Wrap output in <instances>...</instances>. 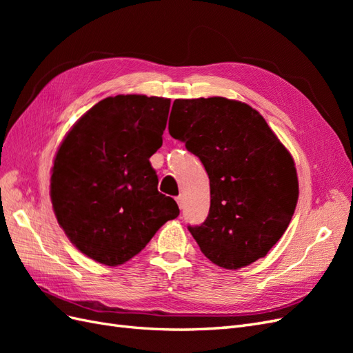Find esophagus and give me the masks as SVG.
Returning a JSON list of instances; mask_svg holds the SVG:
<instances>
[{"label": "esophagus", "instance_id": "obj_1", "mask_svg": "<svg viewBox=\"0 0 353 353\" xmlns=\"http://www.w3.org/2000/svg\"><path fill=\"white\" fill-rule=\"evenodd\" d=\"M176 203H178V206H179V209H183L184 208V196H178L176 197Z\"/></svg>", "mask_w": 353, "mask_h": 353}]
</instances>
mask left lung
Here are the masks:
<instances>
[{"label": "left lung", "instance_id": "left-lung-1", "mask_svg": "<svg viewBox=\"0 0 353 353\" xmlns=\"http://www.w3.org/2000/svg\"><path fill=\"white\" fill-rule=\"evenodd\" d=\"M169 134L185 143L210 183L206 221L188 227L209 261L239 270L279 241L296 209L292 154L249 104L223 97L175 100Z\"/></svg>", "mask_w": 353, "mask_h": 353}]
</instances>
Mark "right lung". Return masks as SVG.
Segmentation results:
<instances>
[{"instance_id":"1","label":"right lung","mask_w":353,"mask_h":353,"mask_svg":"<svg viewBox=\"0 0 353 353\" xmlns=\"http://www.w3.org/2000/svg\"><path fill=\"white\" fill-rule=\"evenodd\" d=\"M170 100L116 95L91 108L59 147L50 196L63 231L95 262L122 265L179 215L159 193L150 159L163 141Z\"/></svg>"}]
</instances>
